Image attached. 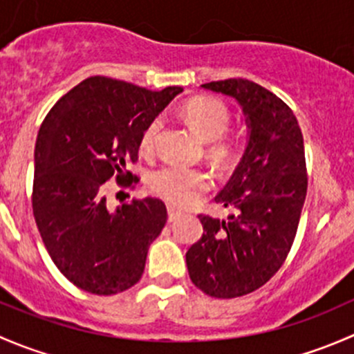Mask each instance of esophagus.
<instances>
[{"label":"esophagus","mask_w":354,"mask_h":354,"mask_svg":"<svg viewBox=\"0 0 354 354\" xmlns=\"http://www.w3.org/2000/svg\"><path fill=\"white\" fill-rule=\"evenodd\" d=\"M180 216H181L180 210L174 209V207H167V221H169V223L176 221Z\"/></svg>","instance_id":"obj_1"}]
</instances>
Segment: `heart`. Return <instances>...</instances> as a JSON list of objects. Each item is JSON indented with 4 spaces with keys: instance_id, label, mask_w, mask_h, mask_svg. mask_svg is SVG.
<instances>
[{
    "instance_id": "b5f03b06",
    "label": "heart",
    "mask_w": 354,
    "mask_h": 354,
    "mask_svg": "<svg viewBox=\"0 0 354 354\" xmlns=\"http://www.w3.org/2000/svg\"><path fill=\"white\" fill-rule=\"evenodd\" d=\"M185 121L194 128L202 140L207 142V152L221 166H227L238 154L234 138L226 137L231 123V113L226 102L210 95H198L185 102L181 108ZM160 120L154 118L140 135L138 147L144 154L154 151ZM149 187L157 197L173 205H192L212 188V174L203 167H188L180 164H166L157 167L149 176Z\"/></svg>"
}]
</instances>
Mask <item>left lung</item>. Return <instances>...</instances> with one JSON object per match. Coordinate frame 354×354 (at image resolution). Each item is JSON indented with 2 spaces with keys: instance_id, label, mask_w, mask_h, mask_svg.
Returning a JSON list of instances; mask_svg holds the SVG:
<instances>
[{
  "instance_id": "1",
  "label": "left lung",
  "mask_w": 354,
  "mask_h": 354,
  "mask_svg": "<svg viewBox=\"0 0 354 354\" xmlns=\"http://www.w3.org/2000/svg\"><path fill=\"white\" fill-rule=\"evenodd\" d=\"M240 102L248 145L216 202L227 221L200 214L202 238L187 252L192 283L212 298H238L267 283L286 260L305 203L303 135L283 99L245 78L203 84Z\"/></svg>"
}]
</instances>
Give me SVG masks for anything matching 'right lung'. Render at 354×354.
I'll return each instance as SVG.
<instances>
[{"mask_svg": "<svg viewBox=\"0 0 354 354\" xmlns=\"http://www.w3.org/2000/svg\"><path fill=\"white\" fill-rule=\"evenodd\" d=\"M180 92L91 77L42 121L32 210L49 257L77 288L108 296L140 281L149 246L166 224V205L133 198L113 212L104 183L111 178L123 188L137 183L127 166L137 162L142 131Z\"/></svg>", "mask_w": 354, "mask_h": 354, "instance_id": "add662e5", "label": "right lung"}]
</instances>
